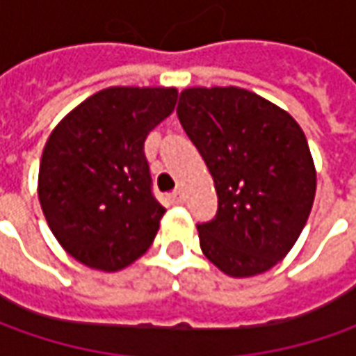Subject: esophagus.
I'll return each mask as SVG.
<instances>
[{
	"mask_svg": "<svg viewBox=\"0 0 356 356\" xmlns=\"http://www.w3.org/2000/svg\"><path fill=\"white\" fill-rule=\"evenodd\" d=\"M170 200L172 204H182V202H184V194H182L180 190H174L170 194Z\"/></svg>",
	"mask_w": 356,
	"mask_h": 356,
	"instance_id": "obj_1",
	"label": "esophagus"
}]
</instances>
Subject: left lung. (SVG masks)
Returning <instances> with one entry per match:
<instances>
[{"mask_svg":"<svg viewBox=\"0 0 356 356\" xmlns=\"http://www.w3.org/2000/svg\"><path fill=\"white\" fill-rule=\"evenodd\" d=\"M176 115L218 192L216 216L198 224L204 255L232 277L271 269L293 248L315 200L301 127L238 87L182 90Z\"/></svg>","mask_w":356,"mask_h":356,"instance_id":"1","label":"left lung"}]
</instances>
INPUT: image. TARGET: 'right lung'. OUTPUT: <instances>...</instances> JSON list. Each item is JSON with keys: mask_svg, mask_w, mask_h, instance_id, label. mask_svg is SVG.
<instances>
[{"mask_svg": "<svg viewBox=\"0 0 356 356\" xmlns=\"http://www.w3.org/2000/svg\"><path fill=\"white\" fill-rule=\"evenodd\" d=\"M176 89L111 87L57 124L43 148L39 202L53 236L85 266L118 271L154 241L164 206L144 154Z\"/></svg>", "mask_w": 356, "mask_h": 356, "instance_id": "1", "label": "right lung"}]
</instances>
